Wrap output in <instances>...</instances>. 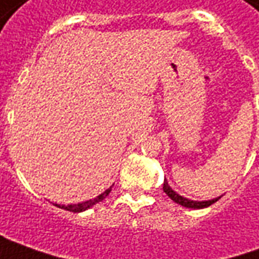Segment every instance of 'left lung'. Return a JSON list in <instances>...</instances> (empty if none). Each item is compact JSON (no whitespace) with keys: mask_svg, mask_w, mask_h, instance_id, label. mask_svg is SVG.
Segmentation results:
<instances>
[{"mask_svg":"<svg viewBox=\"0 0 259 259\" xmlns=\"http://www.w3.org/2000/svg\"><path fill=\"white\" fill-rule=\"evenodd\" d=\"M163 191L166 193L170 200H174L176 204H180L182 206H186V208H194V209H201V208H206V206L212 205L213 202H217L221 197L218 198H213V200H208V201H193L186 198V197H182L179 195L176 191H174L170 189V186L168 185V180H163Z\"/></svg>","mask_w":259,"mask_h":259,"instance_id":"obj_1","label":"left lung"}]
</instances>
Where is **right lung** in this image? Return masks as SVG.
<instances>
[{"label": "right lung", "instance_id": "right-lung-1", "mask_svg": "<svg viewBox=\"0 0 259 259\" xmlns=\"http://www.w3.org/2000/svg\"><path fill=\"white\" fill-rule=\"evenodd\" d=\"M111 190H112V187H109V189H107L104 193H101L100 195H97L96 198H93V200L89 201H83V202H79V204H70V205H59V204H55V205L70 212H83L85 211V209L91 208L93 205H96L97 202H100V201L104 200V198L111 193Z\"/></svg>", "mask_w": 259, "mask_h": 259}]
</instances>
